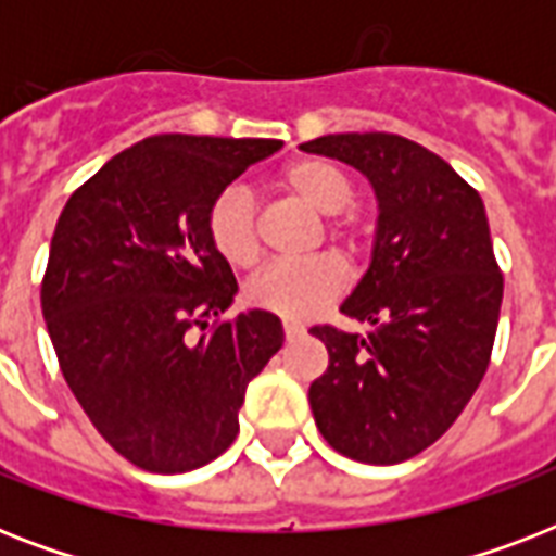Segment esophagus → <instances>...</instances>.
<instances>
[{"instance_id":"obj_1","label":"esophagus","mask_w":556,"mask_h":556,"mask_svg":"<svg viewBox=\"0 0 556 556\" xmlns=\"http://www.w3.org/2000/svg\"><path fill=\"white\" fill-rule=\"evenodd\" d=\"M282 331H286V340H296L300 334H303V326H300V323L286 320V323H282Z\"/></svg>"}]
</instances>
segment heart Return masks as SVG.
Here are the masks:
<instances>
[{"instance_id":"heart-1","label":"heart","mask_w":556,"mask_h":556,"mask_svg":"<svg viewBox=\"0 0 556 556\" xmlns=\"http://www.w3.org/2000/svg\"><path fill=\"white\" fill-rule=\"evenodd\" d=\"M282 187L291 190L308 207L331 216L326 222L331 239H340L346 248H355V230L346 218L334 213L346 210L355 199V187L340 167L320 159H300L282 169ZM207 239L213 251L230 265V268H253L262 256L260 236V210L256 195L244 185H230L216 199L210 201ZM346 288V268L331 253H314L296 262H274L262 268L256 277L244 286V300L253 308L277 314L286 320H305L320 308L338 300Z\"/></svg>"}]
</instances>
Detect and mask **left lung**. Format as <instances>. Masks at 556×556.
Returning a JSON list of instances; mask_svg holds the SVG:
<instances>
[{
    "label": "left lung",
    "instance_id": "8db88e82",
    "mask_svg": "<svg viewBox=\"0 0 556 556\" xmlns=\"http://www.w3.org/2000/svg\"><path fill=\"white\" fill-rule=\"evenodd\" d=\"M378 199L371 262L340 312L366 334L314 326L329 369L308 389L323 439L364 465H397L439 441L491 364L502 274L479 192L421 143L389 132L323 135Z\"/></svg>",
    "mask_w": 556,
    "mask_h": 556
}]
</instances>
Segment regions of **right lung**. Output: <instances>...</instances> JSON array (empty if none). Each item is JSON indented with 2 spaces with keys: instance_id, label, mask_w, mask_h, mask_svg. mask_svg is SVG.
I'll use <instances>...</instances> for the list:
<instances>
[{
  "instance_id": "add662e5",
  "label": "right lung",
  "mask_w": 556,
  "mask_h": 556,
  "mask_svg": "<svg viewBox=\"0 0 556 556\" xmlns=\"http://www.w3.org/2000/svg\"><path fill=\"white\" fill-rule=\"evenodd\" d=\"M282 141L152 135L106 161L56 218L42 317L98 432L150 473H187L239 432L244 389L282 346L277 314L216 323L239 291L210 201Z\"/></svg>"
}]
</instances>
